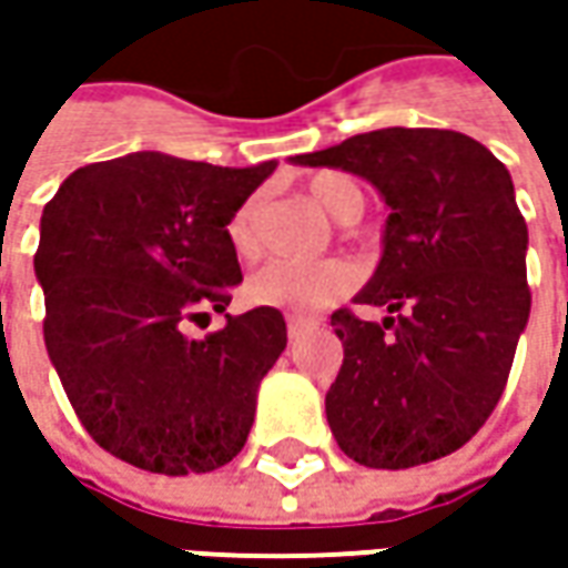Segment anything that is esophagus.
I'll return each mask as SVG.
<instances>
[{
	"label": "esophagus",
	"mask_w": 568,
	"mask_h": 568,
	"mask_svg": "<svg viewBox=\"0 0 568 568\" xmlns=\"http://www.w3.org/2000/svg\"><path fill=\"white\" fill-rule=\"evenodd\" d=\"M310 325H313V318L287 316V338H291V341L300 338V335H303V332H306V328H310Z\"/></svg>",
	"instance_id": "obj_1"
}]
</instances>
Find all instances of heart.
<instances>
[{
	"label": "heart",
	"mask_w": 568,
	"mask_h": 568,
	"mask_svg": "<svg viewBox=\"0 0 568 568\" xmlns=\"http://www.w3.org/2000/svg\"><path fill=\"white\" fill-rule=\"evenodd\" d=\"M306 195L316 202L332 221L338 224H357L366 211V192L363 186L341 170H322L306 180ZM227 243L240 258H255L262 250V199L250 195L243 199L227 221ZM361 281V272L351 262L328 258L318 265H291V262H272L265 268L250 274L246 281V300L255 306L284 310L291 316H306L328 310L351 294Z\"/></svg>",
	"instance_id": "1"
}]
</instances>
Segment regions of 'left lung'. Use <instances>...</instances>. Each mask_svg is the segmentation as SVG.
Instances as JSON below:
<instances>
[{
  "label": "left lung",
  "instance_id": "1",
  "mask_svg": "<svg viewBox=\"0 0 568 568\" xmlns=\"http://www.w3.org/2000/svg\"><path fill=\"white\" fill-rule=\"evenodd\" d=\"M294 161L357 173L392 211L379 268L354 300L388 316H332L344 363L325 414L341 452L388 470L452 455L487 424L531 313L509 170L470 135L402 125Z\"/></svg>",
  "mask_w": 568,
  "mask_h": 568
}]
</instances>
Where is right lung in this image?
I'll return each mask as SVG.
<instances>
[{
  "label": "right lung",
  "instance_id": "right-lung-1",
  "mask_svg": "<svg viewBox=\"0 0 568 568\" xmlns=\"http://www.w3.org/2000/svg\"><path fill=\"white\" fill-rule=\"evenodd\" d=\"M274 166L135 151L75 170L43 207L47 354L91 439L135 468L205 474L246 446L284 316L258 306L205 338L186 328L230 306L243 272L227 221Z\"/></svg>",
  "mask_w": 568,
  "mask_h": 568
}]
</instances>
